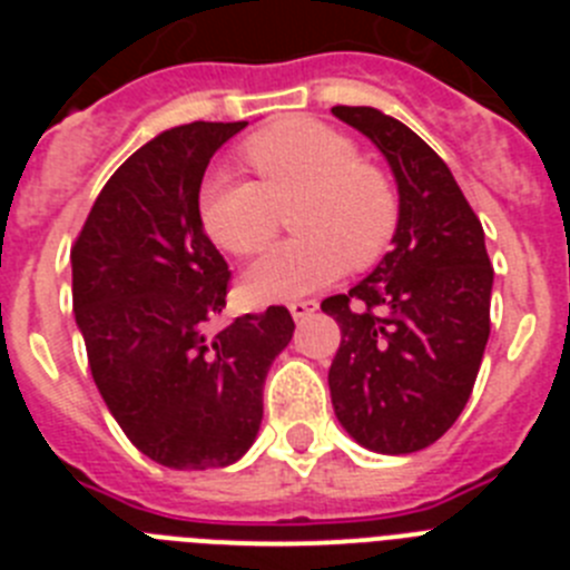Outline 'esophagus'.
I'll return each instance as SVG.
<instances>
[{"mask_svg":"<svg viewBox=\"0 0 570 570\" xmlns=\"http://www.w3.org/2000/svg\"><path fill=\"white\" fill-rule=\"evenodd\" d=\"M320 308V305H316L314 299H299V302H291L288 305V311H291V316H294L296 322H302V320H308L311 314H314V311Z\"/></svg>","mask_w":570,"mask_h":570,"instance_id":"1","label":"esophagus"}]
</instances>
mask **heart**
<instances>
[{
    "label": "heart",
    "instance_id": "heart-1",
    "mask_svg": "<svg viewBox=\"0 0 570 570\" xmlns=\"http://www.w3.org/2000/svg\"><path fill=\"white\" fill-rule=\"evenodd\" d=\"M259 183L219 170L199 194V216L216 245L236 256L274 239L279 205H296L302 234L245 271L242 291L256 305L291 302L380 259L400 223V196L380 168L360 159L351 136L316 119H282L245 142Z\"/></svg>",
    "mask_w": 570,
    "mask_h": 570
}]
</instances>
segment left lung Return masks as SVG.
Masks as SVG:
<instances>
[{
    "mask_svg": "<svg viewBox=\"0 0 570 570\" xmlns=\"http://www.w3.org/2000/svg\"><path fill=\"white\" fill-rule=\"evenodd\" d=\"M385 156L400 194L394 248L322 311L342 342L328 371L334 414L376 454L434 445L462 414L491 334L485 234L454 174L414 130L376 108H331Z\"/></svg>",
    "mask_w": 570,
    "mask_h": 570,
    "instance_id": "1",
    "label": "left lung"
}]
</instances>
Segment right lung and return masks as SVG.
I'll list each match as a JSON object with an SVG mask.
<instances>
[{"label":"right lung","mask_w":570,"mask_h":570,"mask_svg":"<svg viewBox=\"0 0 570 570\" xmlns=\"http://www.w3.org/2000/svg\"><path fill=\"white\" fill-rule=\"evenodd\" d=\"M245 125L154 136L105 183L70 250L73 314L99 394L125 436L174 471L245 456L271 362L294 336L282 305L210 331L230 274L205 234L199 188L210 156Z\"/></svg>","instance_id":"obj_1"}]
</instances>
